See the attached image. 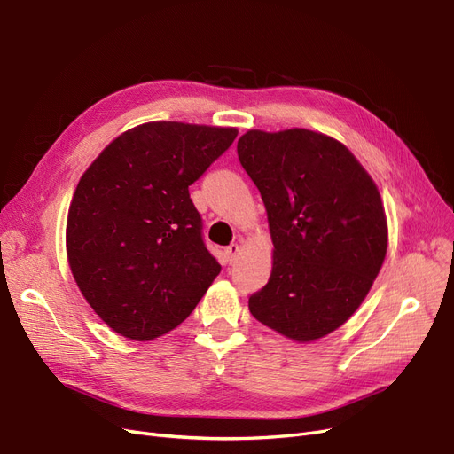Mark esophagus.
<instances>
[{"mask_svg":"<svg viewBox=\"0 0 454 454\" xmlns=\"http://www.w3.org/2000/svg\"><path fill=\"white\" fill-rule=\"evenodd\" d=\"M238 254H239V245L238 243H231L230 247H226V250H224L226 263L231 265L235 262V258H238Z\"/></svg>","mask_w":454,"mask_h":454,"instance_id":"34e87169","label":"esophagus"}]
</instances>
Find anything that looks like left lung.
Returning a JSON list of instances; mask_svg holds the SVG:
<instances>
[{
	"instance_id": "8db88e82",
	"label": "left lung",
	"mask_w": 454,
	"mask_h": 454,
	"mask_svg": "<svg viewBox=\"0 0 454 454\" xmlns=\"http://www.w3.org/2000/svg\"><path fill=\"white\" fill-rule=\"evenodd\" d=\"M260 189L272 238V272L248 299L250 313L308 343L360 308L387 250L380 192L352 152L302 128L250 129L238 141Z\"/></svg>"
}]
</instances>
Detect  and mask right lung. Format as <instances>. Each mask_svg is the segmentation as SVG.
<instances>
[{"label": "right lung", "instance_id": "add662e5", "mask_svg": "<svg viewBox=\"0 0 454 454\" xmlns=\"http://www.w3.org/2000/svg\"><path fill=\"white\" fill-rule=\"evenodd\" d=\"M235 128L148 122L118 135L82 176L67 255L90 308L116 333L150 341L184 323L221 272L189 185Z\"/></svg>", "mask_w": 454, "mask_h": 454}]
</instances>
